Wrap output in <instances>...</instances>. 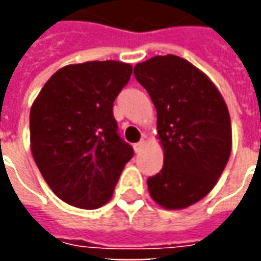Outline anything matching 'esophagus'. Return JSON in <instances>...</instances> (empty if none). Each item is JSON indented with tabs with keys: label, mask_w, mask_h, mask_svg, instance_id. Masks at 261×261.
I'll return each instance as SVG.
<instances>
[{
	"label": "esophagus",
	"mask_w": 261,
	"mask_h": 261,
	"mask_svg": "<svg viewBox=\"0 0 261 261\" xmlns=\"http://www.w3.org/2000/svg\"><path fill=\"white\" fill-rule=\"evenodd\" d=\"M144 145H145V140L142 138L141 141H138L137 144H134V151H136L137 153L138 152H141V149L144 148Z\"/></svg>",
	"instance_id": "obj_1"
}]
</instances>
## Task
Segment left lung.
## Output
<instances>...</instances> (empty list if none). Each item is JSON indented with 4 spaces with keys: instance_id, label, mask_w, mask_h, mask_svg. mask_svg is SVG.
Masks as SVG:
<instances>
[{
    "instance_id": "left-lung-1",
    "label": "left lung",
    "mask_w": 261,
    "mask_h": 261,
    "mask_svg": "<svg viewBox=\"0 0 261 261\" xmlns=\"http://www.w3.org/2000/svg\"><path fill=\"white\" fill-rule=\"evenodd\" d=\"M134 75L155 105L165 152L149 194L168 210L189 207L213 190L229 159L228 108L200 69L173 54L137 64Z\"/></svg>"
}]
</instances>
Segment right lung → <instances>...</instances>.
<instances>
[{
	"label": "right lung",
	"instance_id": "add662e5",
	"mask_svg": "<svg viewBox=\"0 0 261 261\" xmlns=\"http://www.w3.org/2000/svg\"><path fill=\"white\" fill-rule=\"evenodd\" d=\"M133 74L120 61H88L59 69L31 109V147L54 194L93 210L113 194L134 149L119 134L113 102Z\"/></svg>",
	"mask_w": 261,
	"mask_h": 261
}]
</instances>
